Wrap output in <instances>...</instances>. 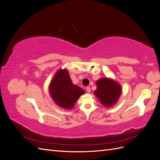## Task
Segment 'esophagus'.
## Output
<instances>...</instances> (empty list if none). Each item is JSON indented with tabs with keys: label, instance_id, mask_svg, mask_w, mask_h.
Here are the masks:
<instances>
[{
	"label": "esophagus",
	"instance_id": "34e87169",
	"mask_svg": "<svg viewBox=\"0 0 160 160\" xmlns=\"http://www.w3.org/2000/svg\"><path fill=\"white\" fill-rule=\"evenodd\" d=\"M86 90H87V91H88V93H90L91 92V88H89V87H87Z\"/></svg>",
	"mask_w": 160,
	"mask_h": 160
}]
</instances>
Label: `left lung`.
Returning <instances> with one entry per match:
<instances>
[{
	"label": "left lung",
	"instance_id": "1",
	"mask_svg": "<svg viewBox=\"0 0 160 160\" xmlns=\"http://www.w3.org/2000/svg\"><path fill=\"white\" fill-rule=\"evenodd\" d=\"M97 89L94 93L100 100L101 104L111 107L117 102L122 93L121 86L115 81L102 78L97 81Z\"/></svg>",
	"mask_w": 160,
	"mask_h": 160
}]
</instances>
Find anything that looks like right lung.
Instances as JSON below:
<instances>
[{
  "label": "right lung",
  "mask_w": 160,
  "mask_h": 160,
  "mask_svg": "<svg viewBox=\"0 0 160 160\" xmlns=\"http://www.w3.org/2000/svg\"><path fill=\"white\" fill-rule=\"evenodd\" d=\"M50 95L55 102L62 108L70 109L85 91L72 84L66 69L57 72L49 87Z\"/></svg>",
  "instance_id": "right-lung-1"
}]
</instances>
